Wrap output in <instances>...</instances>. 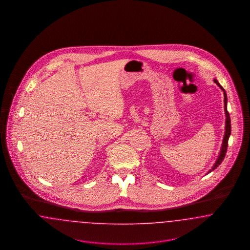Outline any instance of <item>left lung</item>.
<instances>
[{
	"label": "left lung",
	"mask_w": 250,
	"mask_h": 250,
	"mask_svg": "<svg viewBox=\"0 0 250 250\" xmlns=\"http://www.w3.org/2000/svg\"><path fill=\"white\" fill-rule=\"evenodd\" d=\"M214 83L217 84L221 90L224 92V109H225V114H226V128H225V135H224V139H223V143H222V147H221V151H220V154L219 156L217 158V160L215 161L214 166L212 167V169L209 171L211 172L212 170H214V168H216L218 165L221 164V162L223 161L225 155L227 153V147H228V141H229V138L230 136V131H231V127H230V118H229V114L228 112V109H227V95L225 90L223 89V87L218 83V82L216 80H214Z\"/></svg>",
	"instance_id": "1"
}]
</instances>
